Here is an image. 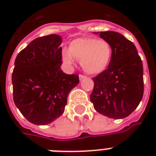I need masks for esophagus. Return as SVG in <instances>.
Masks as SVG:
<instances>
[{
	"mask_svg": "<svg viewBox=\"0 0 156 156\" xmlns=\"http://www.w3.org/2000/svg\"><path fill=\"white\" fill-rule=\"evenodd\" d=\"M83 79H87V77H86L84 75H79V80L82 81Z\"/></svg>",
	"mask_w": 156,
	"mask_h": 156,
	"instance_id": "obj_1",
	"label": "esophagus"
}]
</instances>
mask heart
Here are the masks:
<instances>
[{"label": "heart", "mask_w": 156, "mask_h": 156, "mask_svg": "<svg viewBox=\"0 0 156 156\" xmlns=\"http://www.w3.org/2000/svg\"><path fill=\"white\" fill-rule=\"evenodd\" d=\"M111 45L104 40L95 38H78L73 40L68 48H64L61 57L67 64H73V58L80 61L86 73L99 74L108 66L112 58Z\"/></svg>", "instance_id": "obj_1"}]
</instances>
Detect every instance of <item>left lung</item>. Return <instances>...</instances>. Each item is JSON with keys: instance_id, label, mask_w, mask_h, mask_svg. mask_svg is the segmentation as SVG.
Masks as SVG:
<instances>
[{"instance_id": "8db88e82", "label": "left lung", "mask_w": 156, "mask_h": 156, "mask_svg": "<svg viewBox=\"0 0 156 156\" xmlns=\"http://www.w3.org/2000/svg\"><path fill=\"white\" fill-rule=\"evenodd\" d=\"M94 34L109 43L112 53L107 69L92 78L90 101L99 113L109 118H125L143 99V62L134 44L120 33L108 30Z\"/></svg>"}]
</instances>
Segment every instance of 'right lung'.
Masks as SVG:
<instances>
[{"mask_svg":"<svg viewBox=\"0 0 156 156\" xmlns=\"http://www.w3.org/2000/svg\"><path fill=\"white\" fill-rule=\"evenodd\" d=\"M59 35L32 40L18 54L12 73L13 101L30 123H52L65 111L69 93L79 83L77 74H66Z\"/></svg>","mask_w":156,"mask_h":156,"instance_id":"right-lung-1","label":"right lung"}]
</instances>
